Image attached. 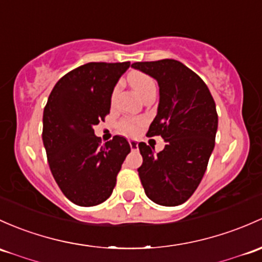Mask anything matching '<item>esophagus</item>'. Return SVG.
Instances as JSON below:
<instances>
[{
    "mask_svg": "<svg viewBox=\"0 0 262 262\" xmlns=\"http://www.w3.org/2000/svg\"><path fill=\"white\" fill-rule=\"evenodd\" d=\"M129 145H130V148H132V150H137L138 149V142H137V140H129Z\"/></svg>",
    "mask_w": 262,
    "mask_h": 262,
    "instance_id": "obj_1",
    "label": "esophagus"
}]
</instances>
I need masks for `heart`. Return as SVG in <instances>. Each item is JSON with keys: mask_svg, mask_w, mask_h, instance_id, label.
<instances>
[{"mask_svg": "<svg viewBox=\"0 0 262 262\" xmlns=\"http://www.w3.org/2000/svg\"><path fill=\"white\" fill-rule=\"evenodd\" d=\"M128 82L132 89L144 100L150 95H156L157 88L156 82L149 75L142 73V71H132L128 75ZM115 94V92H114ZM144 119L142 118H124L118 124V128L125 136H138L144 125Z\"/></svg>", "mask_w": 262, "mask_h": 262, "instance_id": "heart-1", "label": "heart"}]
</instances>
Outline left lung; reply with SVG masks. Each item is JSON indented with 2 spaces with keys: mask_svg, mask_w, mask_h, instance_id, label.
<instances>
[{
  "mask_svg": "<svg viewBox=\"0 0 262 262\" xmlns=\"http://www.w3.org/2000/svg\"><path fill=\"white\" fill-rule=\"evenodd\" d=\"M132 66L158 81V113L147 136H161L167 143L157 154L139 143L140 182L157 205H182L193 194L207 169L219 125L216 104L205 81L177 60Z\"/></svg>",
  "mask_w": 262,
  "mask_h": 262,
  "instance_id": "left-lung-1",
  "label": "left lung"
}]
</instances>
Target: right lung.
I'll list each match as a JSON object with an SVG mask.
<instances>
[{"label": "right lung", "mask_w": 262, "mask_h": 262, "mask_svg": "<svg viewBox=\"0 0 262 262\" xmlns=\"http://www.w3.org/2000/svg\"><path fill=\"white\" fill-rule=\"evenodd\" d=\"M130 62H88L55 84L43 109L42 142L50 170L68 200L82 207L112 194L130 153L124 137L101 144L94 125L110 113L112 94Z\"/></svg>", "instance_id": "add662e5"}]
</instances>
